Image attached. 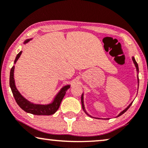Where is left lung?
Returning <instances> with one entry per match:
<instances>
[{
    "mask_svg": "<svg viewBox=\"0 0 148 148\" xmlns=\"http://www.w3.org/2000/svg\"><path fill=\"white\" fill-rule=\"evenodd\" d=\"M133 62H134V64H135V66H136L137 71H139V69H138V64H137V62H136V60H135V58H134V57H133ZM138 83H139V78H138ZM82 108H83V110H84V112H86L87 114H88V115H89V114H88V113H87V112H86V110H85V108H84V98H83V94H82ZM131 104H132V103H131V104H129V106L128 107H127V108H125L124 110H123V111H122V112H121L120 113V114H119L118 115V116H121V115H122L123 114H124V113H125V112H126V111H127V110H128V109L129 108V107H130V106H131ZM89 116H90V115H89Z\"/></svg>",
    "mask_w": 148,
    "mask_h": 148,
    "instance_id": "obj_1",
    "label": "left lung"
}]
</instances>
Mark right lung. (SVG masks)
<instances>
[{
  "instance_id": "right-lung-1",
  "label": "right lung",
  "mask_w": 148,
  "mask_h": 148,
  "mask_svg": "<svg viewBox=\"0 0 148 148\" xmlns=\"http://www.w3.org/2000/svg\"><path fill=\"white\" fill-rule=\"evenodd\" d=\"M29 41V40H25L24 44L27 43ZM22 52L21 51L16 56L15 60V63L17 62L18 58L20 57ZM14 69L15 66H13L11 68V71H10V79H9V85L11 87L12 93L15 98V100L17 104L19 105L20 108L23 109L26 112L31 113V114L35 115H51L55 113L59 108L60 103L62 102V100L63 99L64 95L66 94V92L69 88H70V86H66L63 87L61 89V90L58 92V94L56 95V96L54 98L52 104L48 105H40V104H32L29 101L24 98L21 96V94L18 92L15 87V80H14Z\"/></svg>"
}]
</instances>
